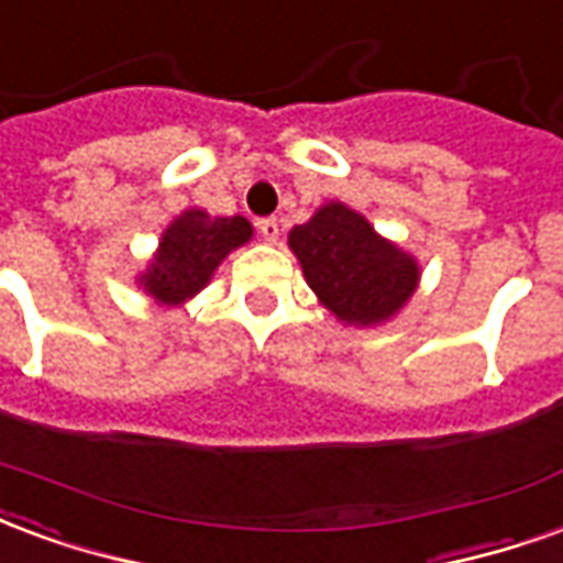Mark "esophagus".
<instances>
[{
    "label": "esophagus",
    "mask_w": 563,
    "mask_h": 563,
    "mask_svg": "<svg viewBox=\"0 0 563 563\" xmlns=\"http://www.w3.org/2000/svg\"><path fill=\"white\" fill-rule=\"evenodd\" d=\"M258 234H262V241H265V244H277V238H280V222L274 220V217L258 220Z\"/></svg>",
    "instance_id": "34e87169"
}]
</instances>
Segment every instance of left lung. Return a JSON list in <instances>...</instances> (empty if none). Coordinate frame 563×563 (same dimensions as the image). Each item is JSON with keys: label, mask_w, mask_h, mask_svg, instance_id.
Masks as SVG:
<instances>
[{"label": "left lung", "mask_w": 563, "mask_h": 563, "mask_svg": "<svg viewBox=\"0 0 563 563\" xmlns=\"http://www.w3.org/2000/svg\"><path fill=\"white\" fill-rule=\"evenodd\" d=\"M307 286L346 325H379L413 298L419 262L374 232L341 201H329L289 232Z\"/></svg>", "instance_id": "8db88e82"}]
</instances>
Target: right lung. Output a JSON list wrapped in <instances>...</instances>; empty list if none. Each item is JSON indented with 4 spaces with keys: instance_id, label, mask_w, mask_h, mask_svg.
<instances>
[{
    "instance_id": "right-lung-1",
    "label": "right lung",
    "mask_w": 563,
    "mask_h": 563,
    "mask_svg": "<svg viewBox=\"0 0 563 563\" xmlns=\"http://www.w3.org/2000/svg\"><path fill=\"white\" fill-rule=\"evenodd\" d=\"M253 238V225L244 217H208L189 208L162 232L159 250L147 271L139 274V286L165 307H180L198 295L232 250Z\"/></svg>"
}]
</instances>
